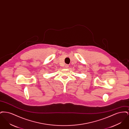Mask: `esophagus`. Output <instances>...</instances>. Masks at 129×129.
Returning a JSON list of instances; mask_svg holds the SVG:
<instances>
[{"instance_id": "esophagus-1", "label": "esophagus", "mask_w": 129, "mask_h": 129, "mask_svg": "<svg viewBox=\"0 0 129 129\" xmlns=\"http://www.w3.org/2000/svg\"><path fill=\"white\" fill-rule=\"evenodd\" d=\"M69 67V65H65V67L67 68Z\"/></svg>"}]
</instances>
